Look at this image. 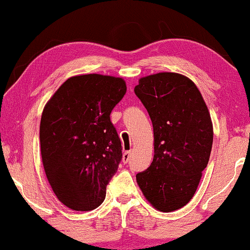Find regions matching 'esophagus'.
<instances>
[{
    "label": "esophagus",
    "instance_id": "obj_1",
    "mask_svg": "<svg viewBox=\"0 0 250 250\" xmlns=\"http://www.w3.org/2000/svg\"><path fill=\"white\" fill-rule=\"evenodd\" d=\"M130 155H131V151H125V152H123V156H122L123 163H128L129 158H130Z\"/></svg>",
    "mask_w": 250,
    "mask_h": 250
}]
</instances>
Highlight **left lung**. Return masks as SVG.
Here are the masks:
<instances>
[{
    "label": "left lung",
    "instance_id": "left-lung-1",
    "mask_svg": "<svg viewBox=\"0 0 250 250\" xmlns=\"http://www.w3.org/2000/svg\"><path fill=\"white\" fill-rule=\"evenodd\" d=\"M154 127V159L136 174L151 206L173 212L188 203L208 163L213 123L203 95L190 78L161 72L141 78L135 87Z\"/></svg>",
    "mask_w": 250,
    "mask_h": 250
}]
</instances>
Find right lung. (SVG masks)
I'll return each instance as SVG.
<instances>
[{
  "label": "right lung",
  "mask_w": 250,
  "mask_h": 250,
  "mask_svg": "<svg viewBox=\"0 0 250 250\" xmlns=\"http://www.w3.org/2000/svg\"><path fill=\"white\" fill-rule=\"evenodd\" d=\"M127 91L122 78L81 74L68 78L44 106L39 125L42 162L60 203L92 211L122 158L110 113Z\"/></svg>",
  "instance_id": "right-lung-1"
}]
</instances>
